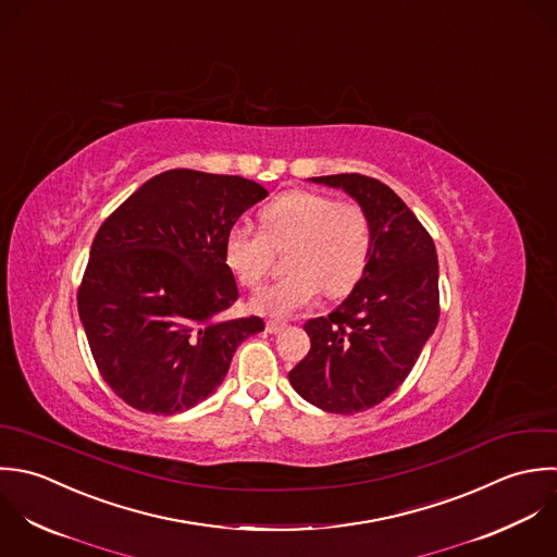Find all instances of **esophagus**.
<instances>
[{
  "label": "esophagus",
  "instance_id": "obj_1",
  "mask_svg": "<svg viewBox=\"0 0 557 557\" xmlns=\"http://www.w3.org/2000/svg\"><path fill=\"white\" fill-rule=\"evenodd\" d=\"M285 326H287L285 322H276V320H270V322L265 324V331H268L270 335H276V333H281Z\"/></svg>",
  "mask_w": 557,
  "mask_h": 557
}]
</instances>
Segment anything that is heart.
Wrapping results in <instances>:
<instances>
[{
    "instance_id": "b5f03b06",
    "label": "heart",
    "mask_w": 557,
    "mask_h": 557,
    "mask_svg": "<svg viewBox=\"0 0 557 557\" xmlns=\"http://www.w3.org/2000/svg\"><path fill=\"white\" fill-rule=\"evenodd\" d=\"M261 231L235 224L226 231L222 255L233 276L248 289L261 285L274 250L285 252L283 278L263 287L250 307L268 318H289L313 305L322 289L348 294L368 265L371 224L357 202L309 189H292L270 200L261 211Z\"/></svg>"
}]
</instances>
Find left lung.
<instances>
[{"mask_svg":"<svg viewBox=\"0 0 557 557\" xmlns=\"http://www.w3.org/2000/svg\"><path fill=\"white\" fill-rule=\"evenodd\" d=\"M337 187L368 213L371 252L352 294L305 324L309 355L289 382L309 404L337 414L388 397L417 363L438 324V261L430 233L406 202L366 175L311 177Z\"/></svg>","mask_w":557,"mask_h":557,"instance_id":"8db88e82","label":"left lung"}]
</instances>
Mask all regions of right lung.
Masks as SVG:
<instances>
[{"label":"right lung","mask_w":557,"mask_h":557,"mask_svg":"<svg viewBox=\"0 0 557 557\" xmlns=\"http://www.w3.org/2000/svg\"><path fill=\"white\" fill-rule=\"evenodd\" d=\"M265 187L175 169L138 187L95 235L77 292L92 359L129 406L175 414L209 397L261 318L222 320L237 300L226 231Z\"/></svg>","instance_id":"1"}]
</instances>
